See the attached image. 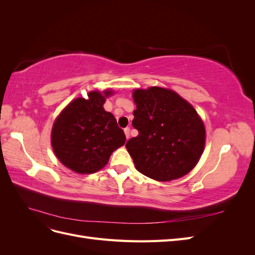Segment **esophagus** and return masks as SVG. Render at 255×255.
I'll return each mask as SVG.
<instances>
[{
	"label": "esophagus",
	"instance_id": "34e87169",
	"mask_svg": "<svg viewBox=\"0 0 255 255\" xmlns=\"http://www.w3.org/2000/svg\"><path fill=\"white\" fill-rule=\"evenodd\" d=\"M125 134H126L127 138L128 139V138H129V128H125Z\"/></svg>",
	"mask_w": 255,
	"mask_h": 255
}]
</instances>
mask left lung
Segmentation results:
<instances>
[{
    "instance_id": "obj_1",
    "label": "left lung",
    "mask_w": 255,
    "mask_h": 255,
    "mask_svg": "<svg viewBox=\"0 0 255 255\" xmlns=\"http://www.w3.org/2000/svg\"><path fill=\"white\" fill-rule=\"evenodd\" d=\"M138 130L126 146L135 167L151 179L167 182L187 174L201 157L205 128L198 113L176 92L150 87L133 92Z\"/></svg>"
}]
</instances>
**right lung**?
<instances>
[{
	"label": "right lung",
	"mask_w": 255,
	"mask_h": 255,
	"mask_svg": "<svg viewBox=\"0 0 255 255\" xmlns=\"http://www.w3.org/2000/svg\"><path fill=\"white\" fill-rule=\"evenodd\" d=\"M112 90L90 91L88 99L68 104L53 125L51 143L56 157L76 173H95L112 153L126 143V135L114 115L103 107Z\"/></svg>",
	"instance_id": "add662e5"
}]
</instances>
